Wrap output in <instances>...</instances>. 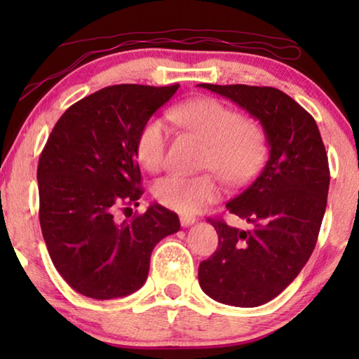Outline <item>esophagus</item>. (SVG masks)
Here are the masks:
<instances>
[{
  "mask_svg": "<svg viewBox=\"0 0 359 359\" xmlns=\"http://www.w3.org/2000/svg\"><path fill=\"white\" fill-rule=\"evenodd\" d=\"M180 222L183 227H189V225H193L196 222V217L194 215H181Z\"/></svg>",
  "mask_w": 359,
  "mask_h": 359,
  "instance_id": "34e87169",
  "label": "esophagus"
}]
</instances>
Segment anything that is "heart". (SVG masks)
I'll use <instances>...</instances> for the list:
<instances>
[{
  "instance_id": "b5f03b06",
  "label": "heart",
  "mask_w": 359,
  "mask_h": 359,
  "mask_svg": "<svg viewBox=\"0 0 359 359\" xmlns=\"http://www.w3.org/2000/svg\"><path fill=\"white\" fill-rule=\"evenodd\" d=\"M168 117L208 144L203 168L217 171L229 184L243 186L257 178L268 155L266 135L257 122L240 119L238 112L214 97H196L170 109ZM168 127L151 117L137 137V158L147 171L165 165ZM161 205L180 214H196L220 199L222 184L215 175H170L154 186Z\"/></svg>"
}]
</instances>
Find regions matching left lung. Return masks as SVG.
<instances>
[{
  "label": "left lung",
  "mask_w": 359,
  "mask_h": 359,
  "mask_svg": "<svg viewBox=\"0 0 359 359\" xmlns=\"http://www.w3.org/2000/svg\"><path fill=\"white\" fill-rule=\"evenodd\" d=\"M199 86L243 107L266 135L269 158L262 173L225 205L252 229L208 219L219 247L198 273L214 301L257 307L281 294L316 248L330 184L327 151L313 117L286 93L271 86Z\"/></svg>",
  "instance_id": "left-lung-1"
}]
</instances>
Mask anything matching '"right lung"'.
Wrapping results in <instances>:
<instances>
[{
  "label": "right lung",
  "instance_id": "right-lung-1",
  "mask_svg": "<svg viewBox=\"0 0 359 359\" xmlns=\"http://www.w3.org/2000/svg\"><path fill=\"white\" fill-rule=\"evenodd\" d=\"M178 88H102L68 107L48 135L37 166L39 219L53 266L83 296L135 292L155 245L180 230L178 215L156 203L130 220L116 219L144 194L139 132Z\"/></svg>",
  "mask_w": 359,
  "mask_h": 359
}]
</instances>
